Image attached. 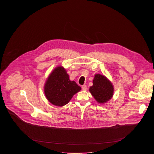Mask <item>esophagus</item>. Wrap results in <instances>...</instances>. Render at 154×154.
Returning a JSON list of instances; mask_svg holds the SVG:
<instances>
[{
  "mask_svg": "<svg viewBox=\"0 0 154 154\" xmlns=\"http://www.w3.org/2000/svg\"><path fill=\"white\" fill-rule=\"evenodd\" d=\"M81 88H82V89L83 91H87V86L85 85H83Z\"/></svg>",
  "mask_w": 154,
  "mask_h": 154,
  "instance_id": "obj_1",
  "label": "esophagus"
}]
</instances>
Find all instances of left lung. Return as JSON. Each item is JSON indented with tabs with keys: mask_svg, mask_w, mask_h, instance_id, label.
<instances>
[{
	"mask_svg": "<svg viewBox=\"0 0 154 154\" xmlns=\"http://www.w3.org/2000/svg\"><path fill=\"white\" fill-rule=\"evenodd\" d=\"M89 92L97 102L103 104L112 98L114 87L104 75L96 74L93 80V85L89 88Z\"/></svg>",
	"mask_w": 154,
	"mask_h": 154,
	"instance_id": "obj_1",
	"label": "left lung"
}]
</instances>
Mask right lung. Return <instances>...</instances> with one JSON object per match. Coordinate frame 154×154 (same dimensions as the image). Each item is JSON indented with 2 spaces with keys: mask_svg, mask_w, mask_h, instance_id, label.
I'll return each instance as SVG.
<instances>
[{
  "mask_svg": "<svg viewBox=\"0 0 154 154\" xmlns=\"http://www.w3.org/2000/svg\"><path fill=\"white\" fill-rule=\"evenodd\" d=\"M44 94L52 104L62 107L69 102L81 89L74 81H70L66 70L58 66L52 72L44 85Z\"/></svg>",
  "mask_w": 154,
  "mask_h": 154,
  "instance_id": "add662e5",
  "label": "right lung"
}]
</instances>
